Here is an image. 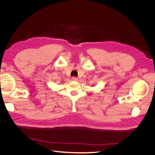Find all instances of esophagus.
<instances>
[{
  "label": "esophagus",
  "mask_w": 155,
  "mask_h": 155,
  "mask_svg": "<svg viewBox=\"0 0 155 155\" xmlns=\"http://www.w3.org/2000/svg\"><path fill=\"white\" fill-rule=\"evenodd\" d=\"M71 79L72 81H78V78H76V77H72V78H71Z\"/></svg>",
  "instance_id": "34e87169"
}]
</instances>
